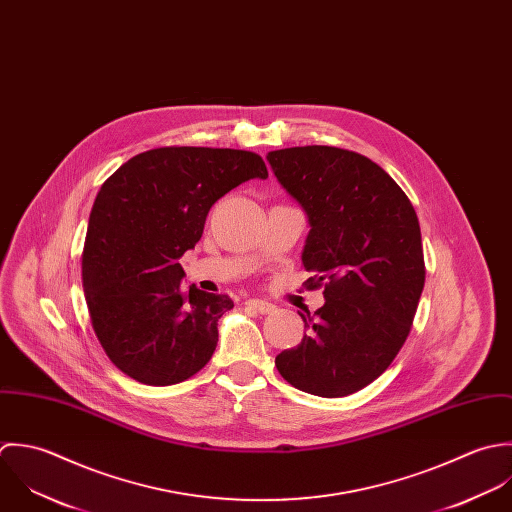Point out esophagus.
Masks as SVG:
<instances>
[{"mask_svg": "<svg viewBox=\"0 0 512 512\" xmlns=\"http://www.w3.org/2000/svg\"><path fill=\"white\" fill-rule=\"evenodd\" d=\"M245 305L259 314H269L275 310V305H271L269 301H263V299H249Z\"/></svg>", "mask_w": 512, "mask_h": 512, "instance_id": "34e87169", "label": "esophagus"}]
</instances>
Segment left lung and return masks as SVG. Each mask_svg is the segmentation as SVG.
<instances>
[{
    "mask_svg": "<svg viewBox=\"0 0 512 512\" xmlns=\"http://www.w3.org/2000/svg\"><path fill=\"white\" fill-rule=\"evenodd\" d=\"M279 184L307 213L303 265L324 305L301 314L307 334L277 358L297 390L342 398L366 388L408 338L423 283L415 209L370 158L334 146L267 154Z\"/></svg>",
    "mask_w": 512,
    "mask_h": 512,
    "instance_id": "left-lung-1",
    "label": "left lung"
}]
</instances>
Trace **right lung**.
<instances>
[{"label":"right lung","instance_id":"right-lung-1","mask_svg":"<svg viewBox=\"0 0 512 512\" xmlns=\"http://www.w3.org/2000/svg\"><path fill=\"white\" fill-rule=\"evenodd\" d=\"M269 172L261 156L231 148L168 146L122 164L91 209L83 289L110 362L148 386L188 380L217 346L227 295L190 285L178 259L196 247L219 198Z\"/></svg>","mask_w":512,"mask_h":512}]
</instances>
